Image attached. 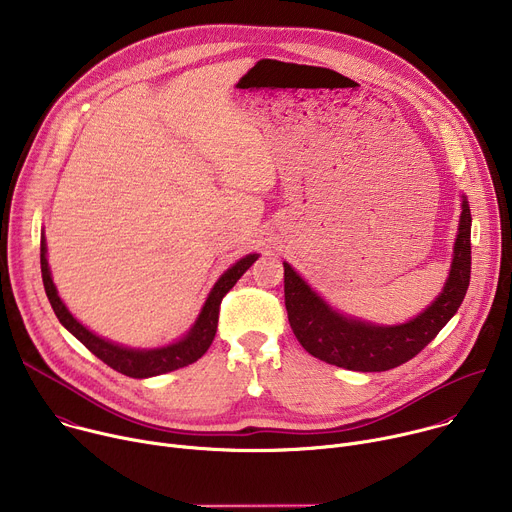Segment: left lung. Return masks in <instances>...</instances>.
Segmentation results:
<instances>
[{
    "label": "left lung",
    "mask_w": 512,
    "mask_h": 512,
    "mask_svg": "<svg viewBox=\"0 0 512 512\" xmlns=\"http://www.w3.org/2000/svg\"><path fill=\"white\" fill-rule=\"evenodd\" d=\"M472 214L462 196V216L454 259L444 291L419 316L397 326H377L332 310L316 291L283 263V291L289 326L300 344L316 358L340 369L381 373L399 367L419 354L464 302L470 283Z\"/></svg>",
    "instance_id": "1"
}]
</instances>
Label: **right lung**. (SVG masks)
Wrapping results in <instances>:
<instances>
[{"instance_id": "right-lung-1", "label": "right lung", "mask_w": 512, "mask_h": 512, "mask_svg": "<svg viewBox=\"0 0 512 512\" xmlns=\"http://www.w3.org/2000/svg\"><path fill=\"white\" fill-rule=\"evenodd\" d=\"M257 257L259 255H255V253L243 257L233 267H229L221 277H218V281L210 289V294H208L194 326L182 340L162 346V348L139 350V348H125L121 344L109 342V340L93 334L66 310L62 300L58 298L56 285L52 283V275H50V267H48V259H46L44 235L40 239L42 281H44L46 296H48V302H50L56 318L72 336L79 338L97 358H101L107 367L115 369L117 373H121L125 377H131V379H148V377L164 375V373L188 367V364L196 362L214 340L216 324H218V310H221L223 298L233 289V285L239 281V277L257 261Z\"/></svg>"}]
</instances>
